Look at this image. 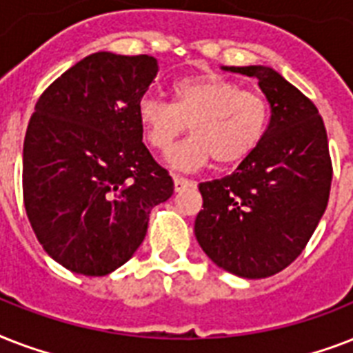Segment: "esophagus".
Segmentation results:
<instances>
[{"label":"esophagus","mask_w":353,"mask_h":353,"mask_svg":"<svg viewBox=\"0 0 353 353\" xmlns=\"http://www.w3.org/2000/svg\"><path fill=\"white\" fill-rule=\"evenodd\" d=\"M192 185L194 183L190 181V179H185V177L181 176H174V188H176V192H181V190L192 187Z\"/></svg>","instance_id":"34e87169"}]
</instances>
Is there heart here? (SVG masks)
<instances>
[{
  "instance_id": "1",
  "label": "heart",
  "mask_w": 353,
  "mask_h": 353,
  "mask_svg": "<svg viewBox=\"0 0 353 353\" xmlns=\"http://www.w3.org/2000/svg\"><path fill=\"white\" fill-rule=\"evenodd\" d=\"M174 102L143 97L137 119L146 143L166 154L190 128L192 137L170 154V163L196 170L214 159L218 166L245 161L268 132L271 106L262 91L243 90L220 74L177 80L172 85Z\"/></svg>"
}]
</instances>
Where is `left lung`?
Returning a JSON list of instances; mask_svg holds the SVG:
<instances>
[{
    "instance_id": "left-lung-1",
    "label": "left lung",
    "mask_w": 353,
    "mask_h": 353,
    "mask_svg": "<svg viewBox=\"0 0 353 353\" xmlns=\"http://www.w3.org/2000/svg\"><path fill=\"white\" fill-rule=\"evenodd\" d=\"M258 80L271 106L262 143L231 176L199 183L194 232L205 254L243 279H265L295 260L330 198L332 157L317 106L274 69L223 68Z\"/></svg>"
}]
</instances>
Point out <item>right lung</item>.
I'll return each instance as SVG.
<instances>
[{"mask_svg": "<svg viewBox=\"0 0 353 353\" xmlns=\"http://www.w3.org/2000/svg\"><path fill=\"white\" fill-rule=\"evenodd\" d=\"M154 57L93 52L36 102L23 141V203L52 260L104 276L143 243L148 214L174 194L143 143L137 104L157 77Z\"/></svg>", "mask_w": 353, "mask_h": 353, "instance_id": "add662e5", "label": "right lung"}]
</instances>
